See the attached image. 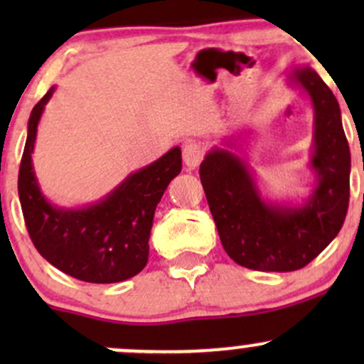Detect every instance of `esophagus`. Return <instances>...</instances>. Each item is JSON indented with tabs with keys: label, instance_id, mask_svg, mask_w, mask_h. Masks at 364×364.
<instances>
[{
	"label": "esophagus",
	"instance_id": "1",
	"mask_svg": "<svg viewBox=\"0 0 364 364\" xmlns=\"http://www.w3.org/2000/svg\"><path fill=\"white\" fill-rule=\"evenodd\" d=\"M203 157V149L200 144H195V141H190L183 147V161L190 169H195L196 166L200 164Z\"/></svg>",
	"mask_w": 364,
	"mask_h": 364
}]
</instances>
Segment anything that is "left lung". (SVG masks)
Wrapping results in <instances>:
<instances>
[{"label": "left lung", "mask_w": 364, "mask_h": 364, "mask_svg": "<svg viewBox=\"0 0 364 364\" xmlns=\"http://www.w3.org/2000/svg\"><path fill=\"white\" fill-rule=\"evenodd\" d=\"M313 106L311 195L299 205L265 200L253 169L232 152L236 141L212 147L200 164V181L225 253L237 265L262 272H292L316 258L339 235L349 205L350 152L336 95L310 66L292 72Z\"/></svg>", "instance_id": "1"}]
</instances>
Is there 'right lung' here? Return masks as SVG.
<instances>
[{
	"mask_svg": "<svg viewBox=\"0 0 364 364\" xmlns=\"http://www.w3.org/2000/svg\"><path fill=\"white\" fill-rule=\"evenodd\" d=\"M54 87L36 104L18 171V196L31 240L43 257L78 281L112 284L144 270L154 214L171 179L181 173V149L128 174L111 193L80 208L53 205L34 173L37 127Z\"/></svg>",
	"mask_w": 364,
	"mask_h": 364,
	"instance_id": "right-lung-1",
	"label": "right lung"
}]
</instances>
